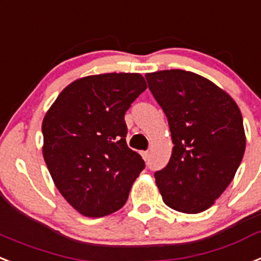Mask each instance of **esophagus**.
I'll list each match as a JSON object with an SVG mask.
<instances>
[{"label":"esophagus","instance_id":"esophagus-1","mask_svg":"<svg viewBox=\"0 0 261 261\" xmlns=\"http://www.w3.org/2000/svg\"><path fill=\"white\" fill-rule=\"evenodd\" d=\"M141 155H142V158L145 160V161H148V160H149V152H148V150H146V152H142Z\"/></svg>","mask_w":261,"mask_h":261}]
</instances>
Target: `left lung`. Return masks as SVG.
Returning a JSON list of instances; mask_svg holds the SVG:
<instances>
[{
  "label": "left lung",
  "instance_id": "left-lung-1",
  "mask_svg": "<svg viewBox=\"0 0 261 261\" xmlns=\"http://www.w3.org/2000/svg\"><path fill=\"white\" fill-rule=\"evenodd\" d=\"M168 117L170 161L154 178L165 204L185 214L207 210L235 177L246 150L235 100L198 73L165 70L145 75Z\"/></svg>",
  "mask_w": 261,
  "mask_h": 261
}]
</instances>
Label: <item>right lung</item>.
Returning <instances> with one entry per match:
<instances>
[{"mask_svg": "<svg viewBox=\"0 0 261 261\" xmlns=\"http://www.w3.org/2000/svg\"><path fill=\"white\" fill-rule=\"evenodd\" d=\"M145 90L140 73L84 76L68 84L44 115V162L59 193L84 217L120 210L145 168L126 145L124 120Z\"/></svg>", "mask_w": 261, "mask_h": 261, "instance_id": "1", "label": "right lung"}]
</instances>
